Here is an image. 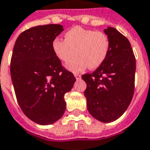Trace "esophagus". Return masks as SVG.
I'll list each match as a JSON object with an SVG mask.
<instances>
[{
	"label": "esophagus",
	"mask_w": 150,
	"mask_h": 150,
	"mask_svg": "<svg viewBox=\"0 0 150 150\" xmlns=\"http://www.w3.org/2000/svg\"><path fill=\"white\" fill-rule=\"evenodd\" d=\"M74 75H75V77L76 78V79H79L81 78V75H79V74H74Z\"/></svg>",
	"instance_id": "obj_1"
}]
</instances>
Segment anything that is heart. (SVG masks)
<instances>
[{
    "mask_svg": "<svg viewBox=\"0 0 150 150\" xmlns=\"http://www.w3.org/2000/svg\"><path fill=\"white\" fill-rule=\"evenodd\" d=\"M52 50L55 56L72 72H80L88 67L96 69L103 64L110 51V40L101 31L74 27L64 35V40L55 38L52 42Z\"/></svg>",
    "mask_w": 150,
    "mask_h": 150,
    "instance_id": "1",
    "label": "heart"
}]
</instances>
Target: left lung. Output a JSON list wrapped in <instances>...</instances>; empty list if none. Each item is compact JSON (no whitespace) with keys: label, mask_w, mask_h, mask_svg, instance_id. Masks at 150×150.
<instances>
[{"label":"left lung","mask_w":150,"mask_h":150,"mask_svg":"<svg viewBox=\"0 0 150 150\" xmlns=\"http://www.w3.org/2000/svg\"><path fill=\"white\" fill-rule=\"evenodd\" d=\"M104 31L110 40L107 57L82 79L87 83L84 96L90 115L100 122H110L126 111L132 99L136 57L126 36L110 27Z\"/></svg>","instance_id":"1"}]
</instances>
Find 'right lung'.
Listing matches in <instances>:
<instances>
[{
  "label": "right lung",
  "mask_w": 150,
  "mask_h": 150,
  "mask_svg": "<svg viewBox=\"0 0 150 150\" xmlns=\"http://www.w3.org/2000/svg\"><path fill=\"white\" fill-rule=\"evenodd\" d=\"M62 31L59 24L33 27L22 32L13 46L10 75L18 103L28 118L41 125L61 119L65 93L76 80L52 50L53 40Z\"/></svg>",
  "instance_id": "right-lung-1"
}]
</instances>
